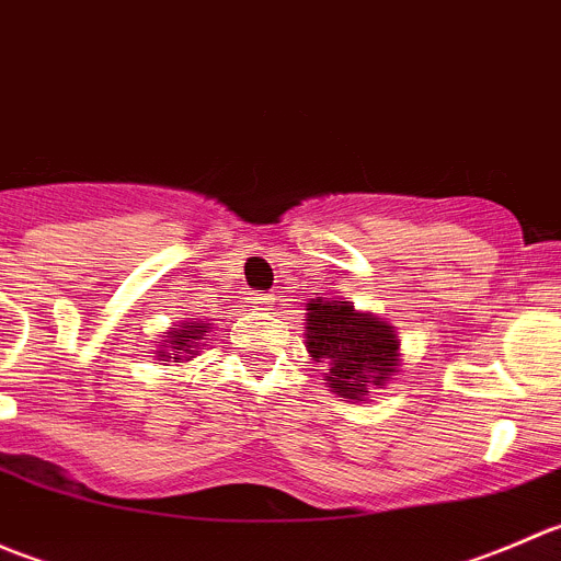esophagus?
Here are the masks:
<instances>
[{"label":"esophagus","instance_id":"esophagus-1","mask_svg":"<svg viewBox=\"0 0 561 561\" xmlns=\"http://www.w3.org/2000/svg\"><path fill=\"white\" fill-rule=\"evenodd\" d=\"M271 301H274L271 293H249V304H252V307H268Z\"/></svg>","mask_w":561,"mask_h":561}]
</instances>
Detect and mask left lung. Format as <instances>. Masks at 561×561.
<instances>
[{
  "label": "left lung",
  "mask_w": 561,
  "mask_h": 561,
  "mask_svg": "<svg viewBox=\"0 0 561 561\" xmlns=\"http://www.w3.org/2000/svg\"><path fill=\"white\" fill-rule=\"evenodd\" d=\"M309 358L322 366L325 388L347 401H369L371 390L393 380L401 369V339L386 317L358 312L350 301L307 304Z\"/></svg>",
  "instance_id": "obj_1"
}]
</instances>
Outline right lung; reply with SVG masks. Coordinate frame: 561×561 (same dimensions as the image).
Listing matches in <instances>:
<instances>
[{
	"instance_id": "1",
	"label": "right lung",
	"mask_w": 561,
	"mask_h": 561,
	"mask_svg": "<svg viewBox=\"0 0 561 561\" xmlns=\"http://www.w3.org/2000/svg\"><path fill=\"white\" fill-rule=\"evenodd\" d=\"M211 333V322L197 320V317H190V320L179 322V325L171 328L165 336L160 339L154 350V360H168V364H186V360L197 358L201 350H206V342ZM165 364V366H168Z\"/></svg>"
}]
</instances>
